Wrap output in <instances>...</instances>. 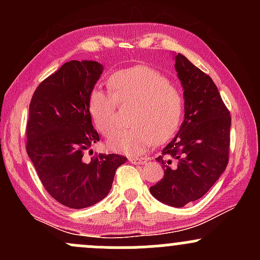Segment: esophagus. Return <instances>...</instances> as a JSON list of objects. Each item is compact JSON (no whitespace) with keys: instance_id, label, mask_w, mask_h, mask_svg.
<instances>
[{"instance_id":"obj_1","label":"esophagus","mask_w":260,"mask_h":260,"mask_svg":"<svg viewBox=\"0 0 260 260\" xmlns=\"http://www.w3.org/2000/svg\"><path fill=\"white\" fill-rule=\"evenodd\" d=\"M129 161L132 164H137V165H144V164H147V159H144V157L129 156Z\"/></svg>"}]
</instances>
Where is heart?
<instances>
[{
	"label": "heart",
	"instance_id": "heart-1",
	"mask_svg": "<svg viewBox=\"0 0 260 260\" xmlns=\"http://www.w3.org/2000/svg\"><path fill=\"white\" fill-rule=\"evenodd\" d=\"M109 92L94 88L88 95V111L100 133L117 126V105H132L127 129L115 131L107 139L111 150L128 155L169 142L183 123L186 103L182 92L165 74L148 66H133L113 72Z\"/></svg>",
	"mask_w": 260,
	"mask_h": 260
}]
</instances>
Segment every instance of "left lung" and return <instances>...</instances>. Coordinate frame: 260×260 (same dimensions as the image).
I'll use <instances>...</instances> for the list:
<instances>
[{
  "label": "left lung",
  "mask_w": 260,
  "mask_h": 260,
  "mask_svg": "<svg viewBox=\"0 0 260 260\" xmlns=\"http://www.w3.org/2000/svg\"><path fill=\"white\" fill-rule=\"evenodd\" d=\"M175 67L184 90V121L156 157L164 177L150 187V193L161 203L181 208L202 198L225 171L231 116L207 73L181 53Z\"/></svg>",
  "instance_id": "obj_1"
}]
</instances>
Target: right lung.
Instances as JSON below:
<instances>
[{"label":"right lung","instance_id":"1","mask_svg":"<svg viewBox=\"0 0 260 260\" xmlns=\"http://www.w3.org/2000/svg\"><path fill=\"white\" fill-rule=\"evenodd\" d=\"M103 73L95 61H70L39 84L26 122V153L53 199L71 209L91 207L111 190L127 157L92 154L99 142L88 111V95Z\"/></svg>","mask_w":260,"mask_h":260}]
</instances>
